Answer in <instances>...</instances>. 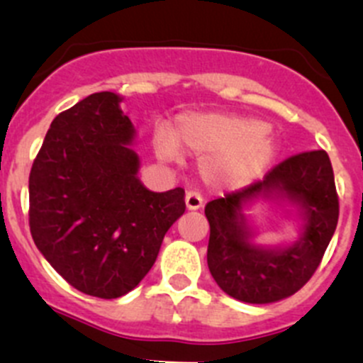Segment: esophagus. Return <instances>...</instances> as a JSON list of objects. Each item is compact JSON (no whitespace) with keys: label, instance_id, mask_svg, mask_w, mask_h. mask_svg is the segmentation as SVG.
Listing matches in <instances>:
<instances>
[{"label":"esophagus","instance_id":"1","mask_svg":"<svg viewBox=\"0 0 363 363\" xmlns=\"http://www.w3.org/2000/svg\"><path fill=\"white\" fill-rule=\"evenodd\" d=\"M202 203H203V199L199 191L186 193V207H188L189 211L200 209V207H202Z\"/></svg>","mask_w":363,"mask_h":363}]
</instances>
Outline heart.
I'll list each match as a JSON object with an SVG mask.
<instances>
[{
    "label": "heart",
    "mask_w": 363,
    "mask_h": 363,
    "mask_svg": "<svg viewBox=\"0 0 363 363\" xmlns=\"http://www.w3.org/2000/svg\"><path fill=\"white\" fill-rule=\"evenodd\" d=\"M156 150L168 161L177 160V150L202 156L199 170L203 181L216 188H238L267 170L279 154V142L262 121L207 111L181 115L172 138L157 136Z\"/></svg>",
    "instance_id": "heart-1"
}]
</instances>
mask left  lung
I'll return each instance as SVG.
<instances>
[{"instance_id": "obj_1", "label": "left lung", "mask_w": 363, "mask_h": 363, "mask_svg": "<svg viewBox=\"0 0 363 363\" xmlns=\"http://www.w3.org/2000/svg\"><path fill=\"white\" fill-rule=\"evenodd\" d=\"M287 196L306 214L304 234L287 249H259L247 241L240 211L257 196ZM211 234L207 266L218 286L239 301L271 303L298 293L321 264L339 221L333 168L325 150H307L253 182L206 206Z\"/></svg>"}]
</instances>
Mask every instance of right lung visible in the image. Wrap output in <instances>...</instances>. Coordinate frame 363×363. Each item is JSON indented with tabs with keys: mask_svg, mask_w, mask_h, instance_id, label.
<instances>
[{
	"mask_svg": "<svg viewBox=\"0 0 363 363\" xmlns=\"http://www.w3.org/2000/svg\"><path fill=\"white\" fill-rule=\"evenodd\" d=\"M118 103L99 92L56 115L30 172L35 245L74 289L104 300L142 282L186 211L184 189L154 193L136 177L135 128Z\"/></svg>",
	"mask_w": 363,
	"mask_h": 363,
	"instance_id": "obj_1",
	"label": "right lung"
}]
</instances>
